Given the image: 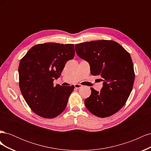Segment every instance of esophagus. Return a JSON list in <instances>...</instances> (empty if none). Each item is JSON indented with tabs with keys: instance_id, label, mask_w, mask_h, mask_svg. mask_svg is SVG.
<instances>
[{
	"instance_id": "esophagus-1",
	"label": "esophagus",
	"mask_w": 151,
	"mask_h": 151,
	"mask_svg": "<svg viewBox=\"0 0 151 151\" xmlns=\"http://www.w3.org/2000/svg\"><path fill=\"white\" fill-rule=\"evenodd\" d=\"M74 86H75V88L76 89H79V88H82V87H83V86H82L81 84H76L74 85Z\"/></svg>"
}]
</instances>
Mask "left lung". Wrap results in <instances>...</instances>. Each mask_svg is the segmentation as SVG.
Wrapping results in <instances>:
<instances>
[{"instance_id": "obj_1", "label": "left lung", "mask_w": 151, "mask_h": 151, "mask_svg": "<svg viewBox=\"0 0 151 151\" xmlns=\"http://www.w3.org/2000/svg\"><path fill=\"white\" fill-rule=\"evenodd\" d=\"M80 58L88 61L91 74L100 76L103 82L101 91L91 88L85 106L94 115L110 116L126 103L135 80L134 65L129 53L113 40H96L76 44Z\"/></svg>"}]
</instances>
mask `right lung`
Returning a JSON list of instances; mask_svg holds the SVG:
<instances>
[{
	"instance_id": "add662e5",
	"label": "right lung",
	"mask_w": 151,
	"mask_h": 151,
	"mask_svg": "<svg viewBox=\"0 0 151 151\" xmlns=\"http://www.w3.org/2000/svg\"><path fill=\"white\" fill-rule=\"evenodd\" d=\"M74 44L45 43L29 49L21 60L19 85L31 109L45 118H53L67 106L74 86H53L65 63L74 58Z\"/></svg>"
}]
</instances>
